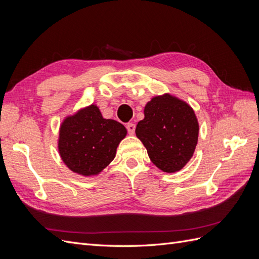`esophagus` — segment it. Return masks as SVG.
<instances>
[{"label":"esophagus","instance_id":"34e87169","mask_svg":"<svg viewBox=\"0 0 259 259\" xmlns=\"http://www.w3.org/2000/svg\"><path fill=\"white\" fill-rule=\"evenodd\" d=\"M126 128H127V131H128V133L131 135H133L135 133V124H133V123H128L127 125H126Z\"/></svg>","mask_w":259,"mask_h":259}]
</instances>
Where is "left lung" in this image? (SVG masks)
Segmentation results:
<instances>
[{
    "label": "left lung",
    "instance_id": "1",
    "mask_svg": "<svg viewBox=\"0 0 259 259\" xmlns=\"http://www.w3.org/2000/svg\"><path fill=\"white\" fill-rule=\"evenodd\" d=\"M135 133L154 165L165 173L184 168L193 156L199 122L192 107L169 93L148 101Z\"/></svg>",
    "mask_w": 259,
    "mask_h": 259
}]
</instances>
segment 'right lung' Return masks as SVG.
Segmentation results:
<instances>
[{
	"label": "right lung",
	"mask_w": 259,
	"mask_h": 259,
	"mask_svg": "<svg viewBox=\"0 0 259 259\" xmlns=\"http://www.w3.org/2000/svg\"><path fill=\"white\" fill-rule=\"evenodd\" d=\"M126 134L123 124L105 119L98 106L92 104L62 120L57 140L58 152L73 173L94 177L113 161L116 148Z\"/></svg>",
	"instance_id": "obj_1"
}]
</instances>
